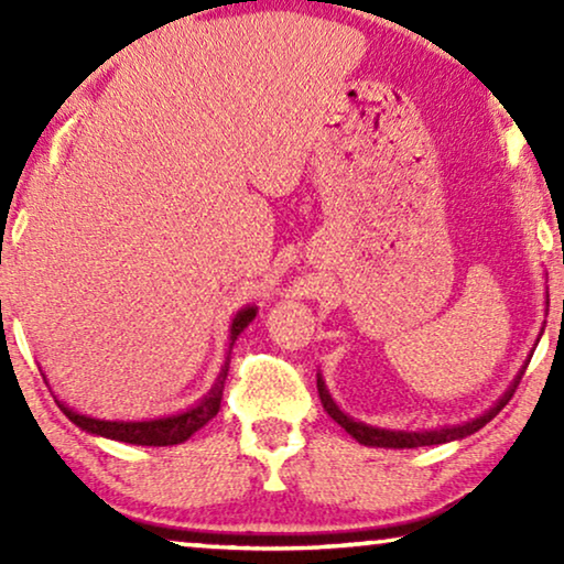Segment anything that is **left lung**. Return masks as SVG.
I'll return each mask as SVG.
<instances>
[{"label":"left lung","instance_id":"left-lung-1","mask_svg":"<svg viewBox=\"0 0 564 564\" xmlns=\"http://www.w3.org/2000/svg\"><path fill=\"white\" fill-rule=\"evenodd\" d=\"M546 307H550V295H546ZM529 365V361H527ZM527 365L521 367V372L516 375V380L511 382V388H508L503 395L498 398V403L490 408V411H485L482 415H477L473 421H465V423H457V426H444V429H429V431H392V429H377V426H369V423H361L357 419H351V415H346L341 408L336 405V400L330 398V392L326 388V382H323V375L318 372V395H321V403L326 408V413L334 419L338 426L346 429V434H351L357 438L359 444L365 446H382V449H413V446H431V444H446V442H454V438H465L469 434H475V431H480L485 423H490L496 415L503 411L508 400L513 398L516 388H519L521 382V375Z\"/></svg>","mask_w":564,"mask_h":564}]
</instances>
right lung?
Returning <instances> with one entry per match:
<instances>
[{"mask_svg": "<svg viewBox=\"0 0 564 564\" xmlns=\"http://www.w3.org/2000/svg\"><path fill=\"white\" fill-rule=\"evenodd\" d=\"M257 305H246L234 315V323H230V346L234 349L236 338L241 336V330L249 326V323L257 318ZM230 354V351H228ZM228 377V357L226 365H223L218 380L210 388V392L203 400H197L195 405L187 408V411L174 413V415H161V419H151V421H105V419H91V415H84L74 408H68L66 403L56 400L61 411L72 423H76L82 431L95 436H105V438H115V442H126V444H135V446H172V444H182L187 438L205 426L207 421L215 419V413L220 411V400H223V384H226Z\"/></svg>", "mask_w": 564, "mask_h": 564, "instance_id": "obj_1", "label": "right lung"}]
</instances>
